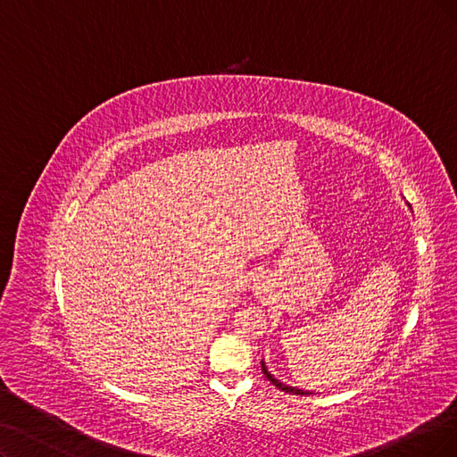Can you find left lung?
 <instances>
[{"mask_svg":"<svg viewBox=\"0 0 457 457\" xmlns=\"http://www.w3.org/2000/svg\"><path fill=\"white\" fill-rule=\"evenodd\" d=\"M262 370H263V375L267 377V380H271V384H275L278 390H282V392H286V394H294V395H309V394H312V392H307V390H299V387H294V386H288V384H284V382H280L278 378H275L271 373H269L267 370V367H265V361H262Z\"/></svg>","mask_w":457,"mask_h":457,"instance_id":"8db88e82","label":"left lung"}]
</instances>
